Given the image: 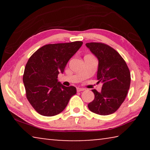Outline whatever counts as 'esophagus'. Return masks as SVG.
<instances>
[{
	"label": "esophagus",
	"instance_id": "esophagus-1",
	"mask_svg": "<svg viewBox=\"0 0 150 150\" xmlns=\"http://www.w3.org/2000/svg\"><path fill=\"white\" fill-rule=\"evenodd\" d=\"M85 89L84 88H79V87H77V92H80V91H85Z\"/></svg>",
	"mask_w": 150,
	"mask_h": 150
}]
</instances>
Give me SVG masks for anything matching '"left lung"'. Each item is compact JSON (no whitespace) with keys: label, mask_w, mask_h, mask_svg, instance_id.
<instances>
[{"label":"left lung","mask_w":150,"mask_h":150,"mask_svg":"<svg viewBox=\"0 0 150 150\" xmlns=\"http://www.w3.org/2000/svg\"><path fill=\"white\" fill-rule=\"evenodd\" d=\"M98 61L97 80L103 83L101 92L92 90L95 99L88 105L94 113L111 115L118 110L125 100L130 85V73L121 55L102 43L85 44Z\"/></svg>","instance_id":"obj_1"}]
</instances>
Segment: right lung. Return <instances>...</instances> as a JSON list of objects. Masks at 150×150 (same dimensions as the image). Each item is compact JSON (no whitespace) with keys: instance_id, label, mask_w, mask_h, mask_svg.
<instances>
[{"instance_id":"right-lung-1","label":"right lung","mask_w":150,"mask_h":150,"mask_svg":"<svg viewBox=\"0 0 150 150\" xmlns=\"http://www.w3.org/2000/svg\"><path fill=\"white\" fill-rule=\"evenodd\" d=\"M82 45L79 41L45 45L28 61L23 76L26 97L40 115L53 116L62 112L77 93L73 86H63L57 76Z\"/></svg>"}]
</instances>
